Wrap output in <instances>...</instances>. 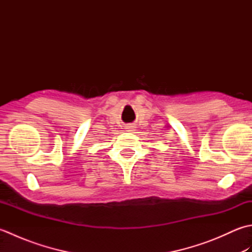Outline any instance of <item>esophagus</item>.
I'll use <instances>...</instances> for the list:
<instances>
[{
	"label": "esophagus",
	"mask_w": 252,
	"mask_h": 252,
	"mask_svg": "<svg viewBox=\"0 0 252 252\" xmlns=\"http://www.w3.org/2000/svg\"><path fill=\"white\" fill-rule=\"evenodd\" d=\"M126 131L127 132H133L135 130V126H132V125H129V126H126Z\"/></svg>",
	"instance_id": "esophagus-1"
}]
</instances>
